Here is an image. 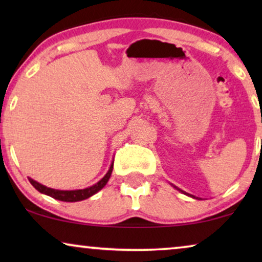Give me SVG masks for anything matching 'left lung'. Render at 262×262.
<instances>
[{
    "mask_svg": "<svg viewBox=\"0 0 262 262\" xmlns=\"http://www.w3.org/2000/svg\"><path fill=\"white\" fill-rule=\"evenodd\" d=\"M191 196H193V195H191Z\"/></svg>",
    "mask_w": 262,
    "mask_h": 262,
    "instance_id": "1",
    "label": "left lung"
}]
</instances>
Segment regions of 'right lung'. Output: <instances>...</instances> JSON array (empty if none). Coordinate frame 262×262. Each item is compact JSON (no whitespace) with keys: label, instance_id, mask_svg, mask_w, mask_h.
<instances>
[{"label":"right lung","instance_id":"add662e5","mask_svg":"<svg viewBox=\"0 0 262 262\" xmlns=\"http://www.w3.org/2000/svg\"><path fill=\"white\" fill-rule=\"evenodd\" d=\"M112 170H113V163L111 164L107 174L98 182V184L93 185V186H91V187L84 188V189H77V191H59V189H53V188L46 187V186L39 184V182L34 181L33 179H31V178H28V180H30L31 184L34 186V188L38 189L40 193H44V194L52 196V198H55V199L62 200V202L73 203V202H80V200L87 199V198H89V196H92L93 194H95L96 192H99L102 187H105V185L107 184V181H108L111 174H112Z\"/></svg>","mask_w":262,"mask_h":262}]
</instances>
